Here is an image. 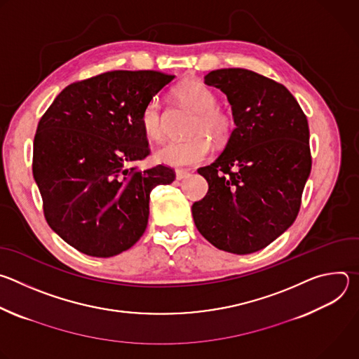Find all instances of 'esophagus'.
I'll list each match as a JSON object with an SVG mask.
<instances>
[{
  "label": "esophagus",
  "instance_id": "1",
  "mask_svg": "<svg viewBox=\"0 0 359 359\" xmlns=\"http://www.w3.org/2000/svg\"><path fill=\"white\" fill-rule=\"evenodd\" d=\"M189 176H190V173L187 170H176V179L177 180H183V179L189 177Z\"/></svg>",
  "mask_w": 359,
  "mask_h": 359
}]
</instances>
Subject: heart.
<instances>
[{
  "label": "heart",
  "instance_id": "obj_1",
  "mask_svg": "<svg viewBox=\"0 0 359 359\" xmlns=\"http://www.w3.org/2000/svg\"><path fill=\"white\" fill-rule=\"evenodd\" d=\"M175 95L183 107L194 112L187 130L190 137L162 146L156 151V161L173 168H189L209 159L212 155V142L208 136L216 142L226 140L231 132L233 122L217 107L216 93L206 85L187 81L176 88ZM140 123L149 139L155 142L163 139L165 116L158 100H150L144 107Z\"/></svg>",
  "mask_w": 359,
  "mask_h": 359
}]
</instances>
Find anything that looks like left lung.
<instances>
[{
    "mask_svg": "<svg viewBox=\"0 0 359 359\" xmlns=\"http://www.w3.org/2000/svg\"><path fill=\"white\" fill-rule=\"evenodd\" d=\"M204 83L220 89L236 128L222 155L197 172L209 191L191 206L200 234L233 254L259 251L295 220L311 173L310 129L290 90L243 68L209 72Z\"/></svg>",
    "mask_w": 359,
    "mask_h": 359,
    "instance_id": "1",
    "label": "left lung"
}]
</instances>
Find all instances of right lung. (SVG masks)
Listing matches in <instances>:
<instances>
[{"label": "right lung", "mask_w": 359, "mask_h": 359, "mask_svg": "<svg viewBox=\"0 0 359 359\" xmlns=\"http://www.w3.org/2000/svg\"><path fill=\"white\" fill-rule=\"evenodd\" d=\"M175 76L112 71L67 86L41 118L32 175L43 215L64 241L92 257H114L144 233L150 191L175 172L129 169L149 155L140 118Z\"/></svg>", "instance_id": "add662e5"}]
</instances>
